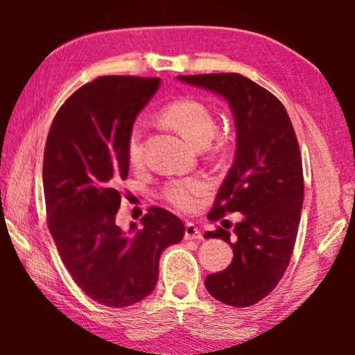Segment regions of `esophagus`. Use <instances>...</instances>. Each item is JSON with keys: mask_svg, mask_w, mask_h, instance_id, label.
<instances>
[{"mask_svg": "<svg viewBox=\"0 0 355 355\" xmlns=\"http://www.w3.org/2000/svg\"><path fill=\"white\" fill-rule=\"evenodd\" d=\"M202 238H203L202 232L199 230V227H196V224L188 222V224L184 225V239H186V241H194V239H202Z\"/></svg>", "mask_w": 355, "mask_h": 355, "instance_id": "34e87169", "label": "esophagus"}]
</instances>
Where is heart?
I'll return each instance as SVG.
<instances>
[{
    "label": "heart",
    "mask_w": 355,
    "mask_h": 355,
    "mask_svg": "<svg viewBox=\"0 0 355 355\" xmlns=\"http://www.w3.org/2000/svg\"><path fill=\"white\" fill-rule=\"evenodd\" d=\"M163 122L177 130L194 147H203L213 139L216 122L211 111L192 98H180L166 105L159 112ZM128 163L137 166L142 161V131L139 125H133L127 139ZM208 191L205 180L191 177L173 180L163 189V197L182 211H192L199 205V197Z\"/></svg>",
    "instance_id": "heart-1"
}]
</instances>
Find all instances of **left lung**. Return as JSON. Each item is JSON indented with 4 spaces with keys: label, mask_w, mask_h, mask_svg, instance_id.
<instances>
[{
    "label": "left lung",
    "mask_w": 355,
    "mask_h": 355,
    "mask_svg": "<svg viewBox=\"0 0 355 355\" xmlns=\"http://www.w3.org/2000/svg\"><path fill=\"white\" fill-rule=\"evenodd\" d=\"M180 81L220 95L236 128L235 161L208 214L218 220L241 213L233 235L207 232L232 245L233 260L209 274L205 286L232 307H249L266 297L290 263L304 202V173L296 133L285 106L271 92L239 73L182 75Z\"/></svg>",
    "instance_id": "obj_1"
}]
</instances>
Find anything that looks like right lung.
<instances>
[{"label": "right lung", "mask_w": 355, "mask_h": 355, "mask_svg": "<svg viewBox=\"0 0 355 355\" xmlns=\"http://www.w3.org/2000/svg\"><path fill=\"white\" fill-rule=\"evenodd\" d=\"M159 78L101 76L59 107L46 137V220L62 261L95 302L128 307L158 280L159 257L183 239L182 219L150 208L123 232L116 224L119 184L128 177L127 139Z\"/></svg>", "instance_id": "obj_1"}]
</instances>
